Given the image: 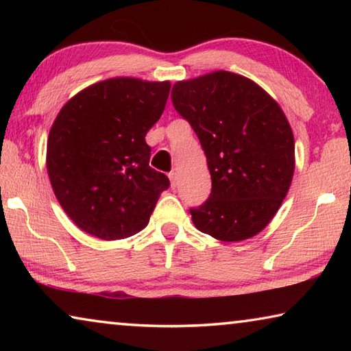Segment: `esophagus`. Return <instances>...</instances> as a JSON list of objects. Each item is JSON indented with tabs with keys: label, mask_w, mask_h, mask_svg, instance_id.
<instances>
[{
	"label": "esophagus",
	"mask_w": 351,
	"mask_h": 351,
	"mask_svg": "<svg viewBox=\"0 0 351 351\" xmlns=\"http://www.w3.org/2000/svg\"><path fill=\"white\" fill-rule=\"evenodd\" d=\"M169 178H170V182H171V187H176V184H178V175H176V171H170L169 173Z\"/></svg>",
	"instance_id": "esophagus-1"
}]
</instances>
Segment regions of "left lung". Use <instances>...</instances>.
<instances>
[{
    "label": "left lung",
    "mask_w": 351,
    "mask_h": 351,
    "mask_svg": "<svg viewBox=\"0 0 351 351\" xmlns=\"http://www.w3.org/2000/svg\"><path fill=\"white\" fill-rule=\"evenodd\" d=\"M171 104L197 133L210 171L209 198L190 207L201 232L241 241L263 230L294 175V136L278 104L246 77L215 71L178 82Z\"/></svg>",
    "instance_id": "left-lung-1"
}]
</instances>
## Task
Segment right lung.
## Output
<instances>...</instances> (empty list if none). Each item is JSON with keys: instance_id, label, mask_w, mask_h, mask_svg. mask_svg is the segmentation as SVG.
Instances as JSON below:
<instances>
[{"instance_id": "right-lung-1", "label": "right lung", "mask_w": 351, "mask_h": 351, "mask_svg": "<svg viewBox=\"0 0 351 351\" xmlns=\"http://www.w3.org/2000/svg\"><path fill=\"white\" fill-rule=\"evenodd\" d=\"M169 93V82L117 77L88 86L58 112L47 138V175L63 210L86 234L127 239L150 221L170 181L148 165L145 134Z\"/></svg>"}]
</instances>
